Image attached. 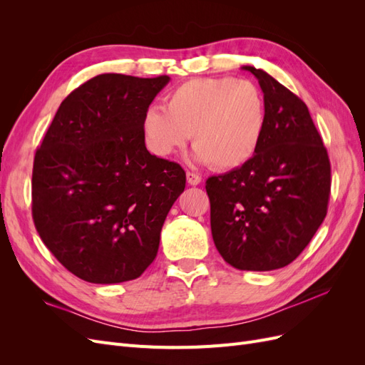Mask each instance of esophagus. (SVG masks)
Instances as JSON below:
<instances>
[{
  "label": "esophagus",
  "mask_w": 365,
  "mask_h": 365,
  "mask_svg": "<svg viewBox=\"0 0 365 365\" xmlns=\"http://www.w3.org/2000/svg\"><path fill=\"white\" fill-rule=\"evenodd\" d=\"M185 178H187V182H189L190 185H197V184H201V176L197 175V173L187 172V173H185Z\"/></svg>",
  "instance_id": "obj_1"
}]
</instances>
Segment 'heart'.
I'll return each mask as SVG.
<instances>
[{
	"label": "heart",
	"mask_w": 365,
	"mask_h": 365,
	"mask_svg": "<svg viewBox=\"0 0 365 365\" xmlns=\"http://www.w3.org/2000/svg\"><path fill=\"white\" fill-rule=\"evenodd\" d=\"M267 126L262 91L235 77H202L178 85L164 98V109L150 106L141 120L148 149L168 158L192 134L195 158L216 169L247 164L260 146Z\"/></svg>",
	"instance_id": "1"
}]
</instances>
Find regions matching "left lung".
I'll list each match as a JSON object with an SVG mask.
<instances>
[{
  "instance_id": "8db88e82",
  "label": "left lung",
  "mask_w": 365,
  "mask_h": 365,
  "mask_svg": "<svg viewBox=\"0 0 365 365\" xmlns=\"http://www.w3.org/2000/svg\"><path fill=\"white\" fill-rule=\"evenodd\" d=\"M242 70L259 81L267 126L247 164L207 180L210 224L231 267L272 271L295 260L324 220L330 163L302 98L267 71Z\"/></svg>"
}]
</instances>
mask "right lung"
<instances>
[{"mask_svg":"<svg viewBox=\"0 0 365 365\" xmlns=\"http://www.w3.org/2000/svg\"><path fill=\"white\" fill-rule=\"evenodd\" d=\"M169 76L101 74L61 103L33 164V220L77 277L134 280L155 259L161 228L184 192L180 164L150 155L141 120Z\"/></svg>","mask_w":365,"mask_h":365,"instance_id":"add662e5","label":"right lung"}]
</instances>
